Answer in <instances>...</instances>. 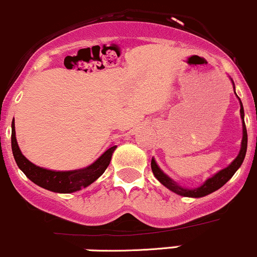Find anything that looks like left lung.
<instances>
[{
    "instance_id": "obj_1",
    "label": "left lung",
    "mask_w": 257,
    "mask_h": 257,
    "mask_svg": "<svg viewBox=\"0 0 257 257\" xmlns=\"http://www.w3.org/2000/svg\"><path fill=\"white\" fill-rule=\"evenodd\" d=\"M234 89H235V87H234ZM239 101H240V98H239ZM240 117H241V120H243V139H241V148H240V151H239V155L235 157V160L228 166V167H225L224 170L219 171L218 173L215 174V176L208 178L206 182L201 185V187L196 189H188V188L180 187V185L177 184L174 180H172L167 174L163 173L162 170L157 166L156 161L152 159L151 170H152V173H154V176L156 177L157 180H159L161 184H163L166 188L173 191V193L178 194V195H182V196L202 197V196L208 195V194L213 193V191L218 190L219 188L223 187L225 183L232 178L234 173L238 171V168L240 167L241 163H243V161L245 159V154H246V148H247V133H246V126H245V122H244V108H243V103H241V101H240Z\"/></svg>"
}]
</instances>
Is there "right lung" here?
I'll use <instances>...</instances> for the list:
<instances>
[{
	"label": "right lung",
	"mask_w": 257,
	"mask_h": 257,
	"mask_svg": "<svg viewBox=\"0 0 257 257\" xmlns=\"http://www.w3.org/2000/svg\"><path fill=\"white\" fill-rule=\"evenodd\" d=\"M11 142H12L14 160H16L17 165L23 171L25 176L32 180L33 183H35L36 185H39V187L47 189V190L53 191V193L62 194L74 193V191L89 187L91 183H94L106 171V168L108 167L112 159V154H113L115 148H117L114 145L107 149L92 165L87 166L85 168L63 172L51 171L35 166L22 154L16 139L14 122H12V138H11Z\"/></svg>",
	"instance_id": "1"
}]
</instances>
